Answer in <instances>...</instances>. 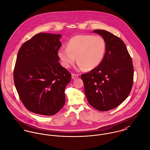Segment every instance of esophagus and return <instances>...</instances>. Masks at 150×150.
I'll list each match as a JSON object with an SVG mask.
<instances>
[{
    "label": "esophagus",
    "instance_id": "obj_1",
    "mask_svg": "<svg viewBox=\"0 0 150 150\" xmlns=\"http://www.w3.org/2000/svg\"><path fill=\"white\" fill-rule=\"evenodd\" d=\"M78 77H79V74L73 73V74H72V75H71V79H73V80L76 79H77Z\"/></svg>",
    "mask_w": 150,
    "mask_h": 150
}]
</instances>
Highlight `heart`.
<instances>
[{"label":"heart","mask_w":150,"mask_h":150,"mask_svg":"<svg viewBox=\"0 0 150 150\" xmlns=\"http://www.w3.org/2000/svg\"><path fill=\"white\" fill-rule=\"evenodd\" d=\"M105 51L106 42L102 37L77 35L68 42L67 49L58 50V56L65 68L73 65L76 57L80 68L90 71L99 65Z\"/></svg>","instance_id":"heart-1"}]
</instances>
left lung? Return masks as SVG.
I'll return each mask as SVG.
<instances>
[{"label":"left lung","instance_id":"8db88e82","mask_svg":"<svg viewBox=\"0 0 150 150\" xmlns=\"http://www.w3.org/2000/svg\"><path fill=\"white\" fill-rule=\"evenodd\" d=\"M106 42L104 57L96 68L82 74L85 93L89 104L100 111H108L129 96L134 82L132 58L120 38L104 30L93 31Z\"/></svg>","mask_w":150,"mask_h":150}]
</instances>
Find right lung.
<instances>
[{
  "label": "right lung",
  "mask_w": 150,
  "mask_h": 150,
  "mask_svg": "<svg viewBox=\"0 0 150 150\" xmlns=\"http://www.w3.org/2000/svg\"><path fill=\"white\" fill-rule=\"evenodd\" d=\"M59 34L41 33L25 42L18 53L14 81L19 98L33 113L52 116L65 103L71 74L59 64Z\"/></svg>",
  "instance_id": "obj_1"
}]
</instances>
